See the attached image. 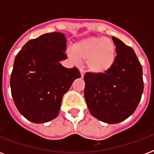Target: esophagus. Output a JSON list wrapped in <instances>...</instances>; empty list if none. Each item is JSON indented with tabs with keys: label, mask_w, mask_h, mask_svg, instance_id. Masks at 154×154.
Here are the masks:
<instances>
[{
	"label": "esophagus",
	"mask_w": 154,
	"mask_h": 154,
	"mask_svg": "<svg viewBox=\"0 0 154 154\" xmlns=\"http://www.w3.org/2000/svg\"><path fill=\"white\" fill-rule=\"evenodd\" d=\"M80 72H81V76H82V77H84V75H85V71L83 69H80Z\"/></svg>",
	"instance_id": "34e87169"
}]
</instances>
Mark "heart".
Segmentation results:
<instances>
[{"label":"heart","mask_w":154,"mask_h":154,"mask_svg":"<svg viewBox=\"0 0 154 154\" xmlns=\"http://www.w3.org/2000/svg\"><path fill=\"white\" fill-rule=\"evenodd\" d=\"M74 61L87 60V69L95 74L107 72L114 65L117 50L114 43L103 37H90L81 40L69 51Z\"/></svg>","instance_id":"heart-1"}]
</instances>
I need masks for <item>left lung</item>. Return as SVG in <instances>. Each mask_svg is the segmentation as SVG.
Returning a JSON list of instances; mask_svg holds the SVG:
<instances>
[{"label":"left lung","instance_id":"1","mask_svg":"<svg viewBox=\"0 0 154 154\" xmlns=\"http://www.w3.org/2000/svg\"><path fill=\"white\" fill-rule=\"evenodd\" d=\"M117 59L107 72H86L84 95L94 117L108 124H117L136 110L143 93L142 67L134 49L117 37Z\"/></svg>","mask_w":154,"mask_h":154}]
</instances>
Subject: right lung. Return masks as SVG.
<instances>
[{"label": "right lung", "instance_id": "obj_1", "mask_svg": "<svg viewBox=\"0 0 154 154\" xmlns=\"http://www.w3.org/2000/svg\"><path fill=\"white\" fill-rule=\"evenodd\" d=\"M66 38L61 32L45 33L29 41L16 56L10 87L18 111L33 123L57 117L64 94L81 77L76 67L60 63L67 56Z\"/></svg>", "mask_w": 154, "mask_h": 154}]
</instances>
